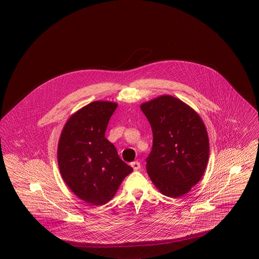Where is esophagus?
I'll use <instances>...</instances> for the list:
<instances>
[{
  "label": "esophagus",
  "mask_w": 259,
  "mask_h": 259,
  "mask_svg": "<svg viewBox=\"0 0 259 259\" xmlns=\"http://www.w3.org/2000/svg\"><path fill=\"white\" fill-rule=\"evenodd\" d=\"M131 167L134 169V171H138L141 169V164L138 161H134L131 163Z\"/></svg>",
  "instance_id": "esophagus-1"
}]
</instances>
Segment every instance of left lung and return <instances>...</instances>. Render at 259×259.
<instances>
[{
  "mask_svg": "<svg viewBox=\"0 0 259 259\" xmlns=\"http://www.w3.org/2000/svg\"><path fill=\"white\" fill-rule=\"evenodd\" d=\"M153 143L147 171L162 194L179 198L203 177L209 160V137L197 112L183 101L163 95L141 105Z\"/></svg>",
  "mask_w": 259,
  "mask_h": 259,
  "instance_id": "obj_1",
  "label": "left lung"
}]
</instances>
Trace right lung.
<instances>
[{
  "label": "right lung",
  "mask_w": 259,
  "mask_h": 259,
  "mask_svg": "<svg viewBox=\"0 0 259 259\" xmlns=\"http://www.w3.org/2000/svg\"><path fill=\"white\" fill-rule=\"evenodd\" d=\"M116 103L95 101L73 114L62 131L57 158L66 185L94 206L108 203L133 171L105 137Z\"/></svg>",
  "instance_id": "add662e5"
}]
</instances>
